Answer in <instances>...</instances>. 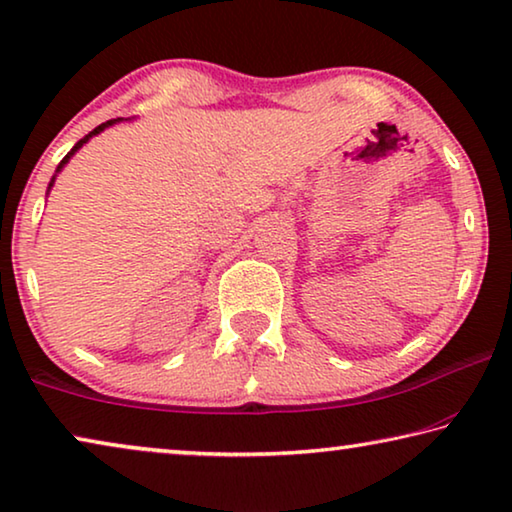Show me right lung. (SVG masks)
Here are the masks:
<instances>
[{"label":"right lung","instance_id":"right-lung-1","mask_svg":"<svg viewBox=\"0 0 512 512\" xmlns=\"http://www.w3.org/2000/svg\"><path fill=\"white\" fill-rule=\"evenodd\" d=\"M116 121H121V119H112V121H105V123H100V125H98V128H93V130L89 132V135H86L84 139H80V141H77V144H75L73 148H70V153H68V155L64 157V160H61V164H59V169H61V167H64V164L68 162V157H70V155H73V153L77 151V148H80L82 144H86V141H89V139H91L93 135H98V132H102V130H105V128H107V125H112V123H116ZM59 169H57V171H59ZM50 185H52V183H50Z\"/></svg>","mask_w":512,"mask_h":512}]
</instances>
